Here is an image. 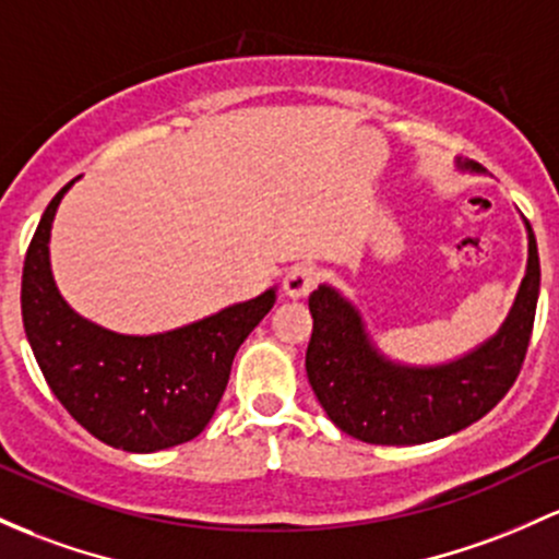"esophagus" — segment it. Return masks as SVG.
<instances>
[{
    "label": "esophagus",
    "instance_id": "esophagus-1",
    "mask_svg": "<svg viewBox=\"0 0 559 559\" xmlns=\"http://www.w3.org/2000/svg\"><path fill=\"white\" fill-rule=\"evenodd\" d=\"M318 278H321V270L310 265V262H299V265H294L289 273H286L284 292L289 294L292 299H299L305 297V294H310L312 286L318 284Z\"/></svg>",
    "mask_w": 559,
    "mask_h": 559
}]
</instances>
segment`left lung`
Instances as JSON below:
<instances>
[{"mask_svg":"<svg viewBox=\"0 0 559 559\" xmlns=\"http://www.w3.org/2000/svg\"><path fill=\"white\" fill-rule=\"evenodd\" d=\"M480 171V164L459 162ZM528 228V270L501 329L462 358L440 366L395 364L369 340L364 318L334 286L310 294L312 334L305 369L318 403L342 432L373 445H419L483 419L523 369L536 318V236Z\"/></svg>","mask_w":559,"mask_h":559,"instance_id":"8db88e82","label":"left lung"}]
</instances>
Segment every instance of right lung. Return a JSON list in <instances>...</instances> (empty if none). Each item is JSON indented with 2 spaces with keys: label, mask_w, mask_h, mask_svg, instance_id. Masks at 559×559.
I'll return each instance as SVG.
<instances>
[{
  "label": "right lung",
  "mask_w": 559,
  "mask_h": 559,
  "mask_svg": "<svg viewBox=\"0 0 559 559\" xmlns=\"http://www.w3.org/2000/svg\"><path fill=\"white\" fill-rule=\"evenodd\" d=\"M55 195L23 262L21 310L28 345L63 408L114 449L153 453L204 432L238 347L275 305V289L164 334H116L69 308L50 270Z\"/></svg>",
  "instance_id": "add662e5"
}]
</instances>
